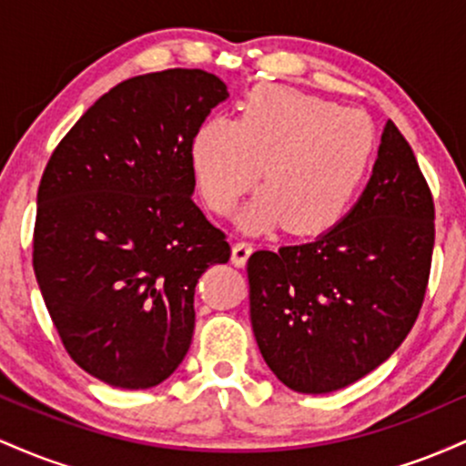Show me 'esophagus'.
Wrapping results in <instances>:
<instances>
[{
  "mask_svg": "<svg viewBox=\"0 0 466 466\" xmlns=\"http://www.w3.org/2000/svg\"><path fill=\"white\" fill-rule=\"evenodd\" d=\"M254 251V245L249 240H238V243L232 245V263L237 267H243L248 263L249 254Z\"/></svg>",
  "mask_w": 466,
  "mask_h": 466,
  "instance_id": "obj_1",
  "label": "esophagus"
}]
</instances>
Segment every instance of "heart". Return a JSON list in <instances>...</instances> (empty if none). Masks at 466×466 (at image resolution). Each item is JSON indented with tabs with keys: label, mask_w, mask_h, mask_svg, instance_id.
<instances>
[{
	"label": "heart",
	"mask_w": 466,
	"mask_h": 466,
	"mask_svg": "<svg viewBox=\"0 0 466 466\" xmlns=\"http://www.w3.org/2000/svg\"><path fill=\"white\" fill-rule=\"evenodd\" d=\"M372 159L366 116L287 87L254 89L237 120L203 122L190 144L208 210L228 215L260 173L265 190L245 208L240 226L285 223L296 237H319L349 215Z\"/></svg>",
	"instance_id": "heart-1"
}]
</instances>
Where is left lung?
Segmentation results:
<instances>
[{
  "label": "left lung",
  "instance_id": "obj_1",
  "mask_svg": "<svg viewBox=\"0 0 466 466\" xmlns=\"http://www.w3.org/2000/svg\"><path fill=\"white\" fill-rule=\"evenodd\" d=\"M434 197L388 120L355 208L311 243L254 251L249 318L271 372L302 394L360 381L419 318L434 254Z\"/></svg>",
  "mask_w": 466,
  "mask_h": 466
}]
</instances>
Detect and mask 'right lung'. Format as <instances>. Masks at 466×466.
I'll list each match as a JSON object with an SVG mask.
<instances>
[{"instance_id": "right-lung-1", "label": "right lung", "mask_w": 466, "mask_h": 466, "mask_svg": "<svg viewBox=\"0 0 466 466\" xmlns=\"http://www.w3.org/2000/svg\"><path fill=\"white\" fill-rule=\"evenodd\" d=\"M228 87L164 69L100 96L47 162L32 267L67 355L114 388L177 370L195 330V287L229 243L192 201L190 144Z\"/></svg>"}]
</instances>
